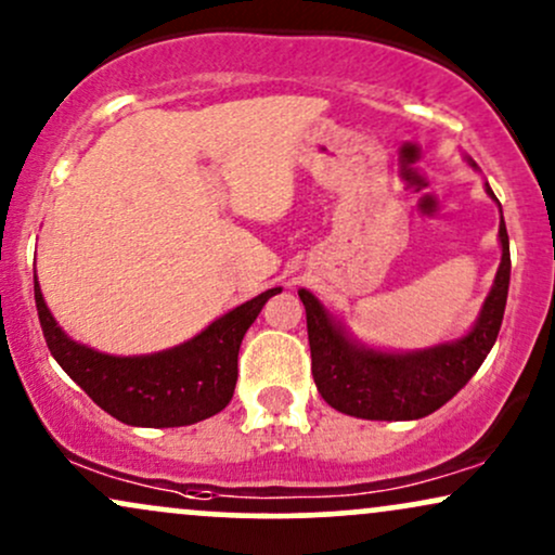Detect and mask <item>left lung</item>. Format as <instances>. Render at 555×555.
<instances>
[{
	"instance_id": "1",
	"label": "left lung",
	"mask_w": 555,
	"mask_h": 555,
	"mask_svg": "<svg viewBox=\"0 0 555 555\" xmlns=\"http://www.w3.org/2000/svg\"><path fill=\"white\" fill-rule=\"evenodd\" d=\"M488 194H496L488 186ZM501 264L473 332L457 343L421 353H382L345 337L309 291H298L306 306L311 374L324 402L345 415L366 421H415L431 415L473 379L496 343L509 293L512 257L504 218L499 225Z\"/></svg>"
}]
</instances>
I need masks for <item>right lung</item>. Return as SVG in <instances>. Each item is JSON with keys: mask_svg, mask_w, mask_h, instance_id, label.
Here are the masks:
<instances>
[{"mask_svg": "<svg viewBox=\"0 0 555 555\" xmlns=\"http://www.w3.org/2000/svg\"><path fill=\"white\" fill-rule=\"evenodd\" d=\"M41 330L56 363L85 389L98 408L116 421L142 428H173L210 418L231 402L238 379V348L267 298L259 293L212 322L194 340L155 356L119 358L69 340L46 309L38 278H33Z\"/></svg>", "mask_w": 555, "mask_h": 555, "instance_id": "add662e5", "label": "right lung"}]
</instances>
